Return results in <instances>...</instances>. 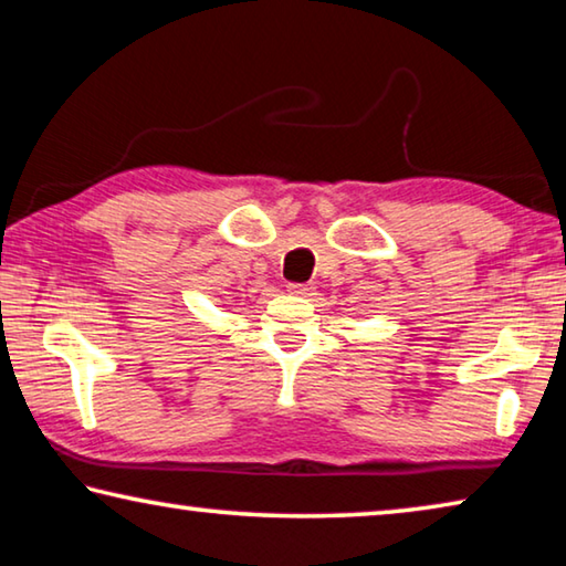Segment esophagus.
<instances>
[{"label": "esophagus", "mask_w": 566, "mask_h": 566, "mask_svg": "<svg viewBox=\"0 0 566 566\" xmlns=\"http://www.w3.org/2000/svg\"><path fill=\"white\" fill-rule=\"evenodd\" d=\"M312 290H314L312 284H296V282L286 284V292L294 294V296H306V294H312Z\"/></svg>", "instance_id": "obj_1"}]
</instances>
